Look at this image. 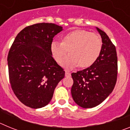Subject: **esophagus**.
I'll return each mask as SVG.
<instances>
[{
    "instance_id": "1",
    "label": "esophagus",
    "mask_w": 130,
    "mask_h": 130,
    "mask_svg": "<svg viewBox=\"0 0 130 130\" xmlns=\"http://www.w3.org/2000/svg\"><path fill=\"white\" fill-rule=\"evenodd\" d=\"M65 76L66 77H70L71 76V73L69 72H65Z\"/></svg>"
}]
</instances>
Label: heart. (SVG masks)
<instances>
[{"label":"heart","mask_w":130,"mask_h":130,"mask_svg":"<svg viewBox=\"0 0 130 130\" xmlns=\"http://www.w3.org/2000/svg\"><path fill=\"white\" fill-rule=\"evenodd\" d=\"M53 57L62 64L68 51L70 55L64 63L67 68L79 64L82 68L90 67L98 58L102 49L100 36L86 30L77 29L64 34L61 42L53 41L50 46Z\"/></svg>","instance_id":"heart-1"}]
</instances>
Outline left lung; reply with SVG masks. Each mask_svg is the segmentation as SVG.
<instances>
[{
	"instance_id": "obj_1",
	"label": "left lung",
	"mask_w": 130,
	"mask_h": 130,
	"mask_svg": "<svg viewBox=\"0 0 130 130\" xmlns=\"http://www.w3.org/2000/svg\"><path fill=\"white\" fill-rule=\"evenodd\" d=\"M96 28L103 43L100 57L90 67L72 73V98L83 108H92L100 104L112 92L117 83L116 47L105 32Z\"/></svg>"
}]
</instances>
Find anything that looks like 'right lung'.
Masks as SVG:
<instances>
[{"mask_svg":"<svg viewBox=\"0 0 130 130\" xmlns=\"http://www.w3.org/2000/svg\"><path fill=\"white\" fill-rule=\"evenodd\" d=\"M62 26L42 23L26 26L15 38L8 55L9 79L21 103L33 109L51 102L65 72L52 57L50 46ZM40 46V48H38Z\"/></svg>","mask_w":130,"mask_h":130,"instance_id":"add662e5","label":"right lung"}]
</instances>
